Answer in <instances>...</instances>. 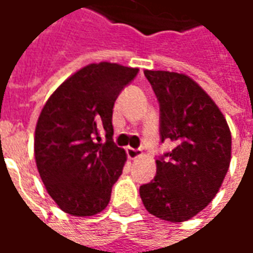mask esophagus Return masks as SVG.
<instances>
[{
	"instance_id": "obj_1",
	"label": "esophagus",
	"mask_w": 253,
	"mask_h": 253,
	"mask_svg": "<svg viewBox=\"0 0 253 253\" xmlns=\"http://www.w3.org/2000/svg\"><path fill=\"white\" fill-rule=\"evenodd\" d=\"M126 156L129 160H136L137 157H140V150L132 149V147H126Z\"/></svg>"
}]
</instances>
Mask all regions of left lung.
<instances>
[{
	"label": "left lung",
	"mask_w": 253,
	"mask_h": 253,
	"mask_svg": "<svg viewBox=\"0 0 253 253\" xmlns=\"http://www.w3.org/2000/svg\"><path fill=\"white\" fill-rule=\"evenodd\" d=\"M160 103V139L173 150L157 158V175L140 186L151 215L184 222L208 205L226 176L231 133L215 102L190 77L146 70Z\"/></svg>",
	"instance_id": "8db88e82"
}]
</instances>
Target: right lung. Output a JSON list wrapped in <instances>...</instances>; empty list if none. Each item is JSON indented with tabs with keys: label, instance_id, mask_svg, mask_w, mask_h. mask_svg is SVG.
<instances>
[{
	"label": "right lung",
	"instance_id": "1",
	"mask_svg": "<svg viewBox=\"0 0 253 253\" xmlns=\"http://www.w3.org/2000/svg\"><path fill=\"white\" fill-rule=\"evenodd\" d=\"M137 73L107 62L89 64L67 78L43 106L34 137L37 168L66 213L92 216L107 207L126 160L113 140V107Z\"/></svg>",
	"mask_w": 253,
	"mask_h": 253
}]
</instances>
